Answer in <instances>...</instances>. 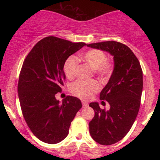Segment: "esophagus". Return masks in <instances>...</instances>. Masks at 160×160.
Listing matches in <instances>:
<instances>
[{
  "mask_svg": "<svg viewBox=\"0 0 160 160\" xmlns=\"http://www.w3.org/2000/svg\"><path fill=\"white\" fill-rule=\"evenodd\" d=\"M82 106H83L84 108L87 107V106H88V103H87V102H84V101H82Z\"/></svg>",
  "mask_w": 160,
  "mask_h": 160,
  "instance_id": "1",
  "label": "esophagus"
}]
</instances>
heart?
<instances>
[{"label": "heart", "instance_id": "1", "mask_svg": "<svg viewBox=\"0 0 160 160\" xmlns=\"http://www.w3.org/2000/svg\"><path fill=\"white\" fill-rule=\"evenodd\" d=\"M80 58L86 64H88L95 73L100 78H104L109 76L112 72V65L106 61V55L99 49H90L82 53ZM78 68V61L74 57H70L65 62L64 66V71L68 78H73L76 73ZM100 89L98 82L95 80L83 81L78 80L71 86V91L73 94L82 99H89L93 94Z\"/></svg>", "mask_w": 160, "mask_h": 160}]
</instances>
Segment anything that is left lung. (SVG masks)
I'll return each instance as SVG.
<instances>
[{
  "label": "left lung",
  "mask_w": 160,
  "mask_h": 160,
  "mask_svg": "<svg viewBox=\"0 0 160 160\" xmlns=\"http://www.w3.org/2000/svg\"><path fill=\"white\" fill-rule=\"evenodd\" d=\"M86 46L113 57V72L100 92V99L107 101L110 110L101 109L98 102L89 104L95 111L89 124L91 137L98 144L111 145L126 136L136 119L143 89L142 70L132 51L122 43L105 41Z\"/></svg>",
  "instance_id": "left-lung-1"
}]
</instances>
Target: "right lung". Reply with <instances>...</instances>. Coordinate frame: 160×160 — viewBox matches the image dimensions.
<instances>
[{"instance_id":"right-lung-1","label":"right lung","mask_w":160,"mask_h":160,"mask_svg":"<svg viewBox=\"0 0 160 160\" xmlns=\"http://www.w3.org/2000/svg\"><path fill=\"white\" fill-rule=\"evenodd\" d=\"M84 46L47 37L36 43L23 62L18 82L23 117L33 134L47 144H57L67 137L82 108L77 97L68 95L61 104L56 94L61 92L65 80L66 60Z\"/></svg>"}]
</instances>
